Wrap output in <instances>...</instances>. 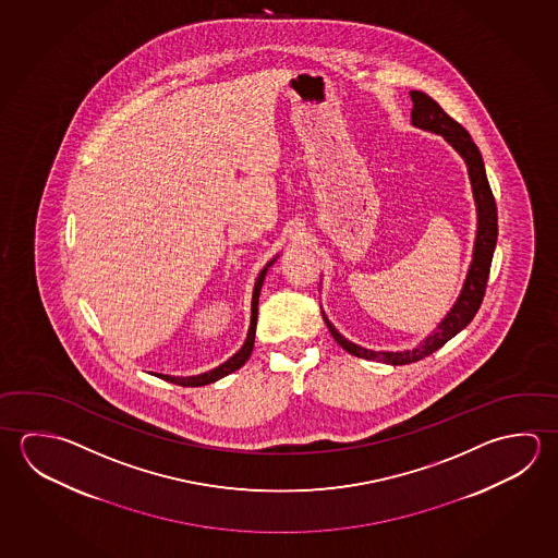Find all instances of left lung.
<instances>
[{
    "mask_svg": "<svg viewBox=\"0 0 558 558\" xmlns=\"http://www.w3.org/2000/svg\"><path fill=\"white\" fill-rule=\"evenodd\" d=\"M413 109H411V125L425 129L430 133L442 135L450 147L464 158L466 168H469L470 184H472V194L476 202V211H478V231H476V243H474V255H472V265L469 268V275L462 286L459 300L452 305V310L447 313V317L437 325V329L430 332L420 347L413 351H371L359 347L354 342L347 341L341 332L332 327L329 319L323 313V319L327 323L332 339L341 344L342 349L351 352L352 356L366 359V361L384 362V364H410L417 362L425 356H429L435 351H439L445 342L450 341L457 332L462 331L469 325L474 315L482 305L484 293H486V283H488L489 266H492V256L498 241V207L496 199L489 190L488 177L484 160L480 155L478 147L469 135V131L460 125L459 121L447 116L435 99L429 98L425 92L413 89L410 92Z\"/></svg>",
    "mask_w": 558,
    "mask_h": 558,
    "instance_id": "1",
    "label": "left lung"
}]
</instances>
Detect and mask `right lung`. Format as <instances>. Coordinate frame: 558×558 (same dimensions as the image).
I'll return each instance as SVG.
<instances>
[{"instance_id": "right-lung-1", "label": "right lung", "mask_w": 558, "mask_h": 558, "mask_svg": "<svg viewBox=\"0 0 558 558\" xmlns=\"http://www.w3.org/2000/svg\"><path fill=\"white\" fill-rule=\"evenodd\" d=\"M276 258H272L268 265L263 268V272L258 275L255 282V292H253V310H251V327H248V335H246V341L243 347H241V351L233 354L229 361L223 362L221 366H217L214 371L204 372V374H197V376H187V378H180V376H167V374H157L158 378H162V380L172 381V384H178V386H186V388H196V386H206V384H211V381L219 380V378H223L227 374H231V372L239 371L246 361H248V356H251V352H253V347H255V332H256V319H258V295H260V288H263V282H265L266 270L272 266Z\"/></svg>"}]
</instances>
